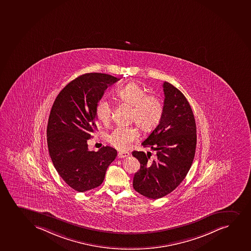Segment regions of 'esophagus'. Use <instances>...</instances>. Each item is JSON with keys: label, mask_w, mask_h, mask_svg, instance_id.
Returning <instances> with one entry per match:
<instances>
[{"label": "esophagus", "mask_w": 251, "mask_h": 251, "mask_svg": "<svg viewBox=\"0 0 251 251\" xmlns=\"http://www.w3.org/2000/svg\"><path fill=\"white\" fill-rule=\"evenodd\" d=\"M130 153L128 152H119L118 153V159H122V158H125V157H128Z\"/></svg>", "instance_id": "obj_1"}]
</instances>
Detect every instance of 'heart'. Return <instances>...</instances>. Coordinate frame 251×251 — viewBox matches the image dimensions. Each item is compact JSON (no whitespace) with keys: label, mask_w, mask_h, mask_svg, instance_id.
Returning <instances> with one entry per match:
<instances>
[{"label":"heart","mask_w":251,"mask_h":251,"mask_svg":"<svg viewBox=\"0 0 251 251\" xmlns=\"http://www.w3.org/2000/svg\"><path fill=\"white\" fill-rule=\"evenodd\" d=\"M116 97L122 103L131 106L129 119L134 122L142 130L151 131L155 128L162 118L164 106L156 95L147 94L144 87L135 82H130L117 90ZM112 114V106L109 101L101 100L96 108L98 120L106 124ZM139 137L138 130L134 127H116L108 136L110 144L118 151L129 149L132 143Z\"/></svg>","instance_id":"heart-1"}]
</instances>
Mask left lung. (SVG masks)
<instances>
[{
	"mask_svg": "<svg viewBox=\"0 0 251 251\" xmlns=\"http://www.w3.org/2000/svg\"><path fill=\"white\" fill-rule=\"evenodd\" d=\"M163 90L162 118L142 143L156 151V158L151 160L143 151L133 152L140 163L133 188L151 199L163 198L180 185L192 166L197 146L196 122L188 100L171 83L165 81Z\"/></svg>",
	"mask_w": 251,
	"mask_h": 251,
	"instance_id": "8db88e82",
	"label": "left lung"
}]
</instances>
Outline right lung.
<instances>
[{
	"instance_id": "1",
	"label": "right lung",
	"mask_w": 251,
	"mask_h": 251,
	"mask_svg": "<svg viewBox=\"0 0 251 251\" xmlns=\"http://www.w3.org/2000/svg\"><path fill=\"white\" fill-rule=\"evenodd\" d=\"M118 80L101 73L80 75L62 89L51 108L47 126L51 160L65 182L77 192L100 186L117 156V151L110 146L89 151L87 140L98 129L96 108L99 100Z\"/></svg>"
}]
</instances>
